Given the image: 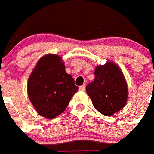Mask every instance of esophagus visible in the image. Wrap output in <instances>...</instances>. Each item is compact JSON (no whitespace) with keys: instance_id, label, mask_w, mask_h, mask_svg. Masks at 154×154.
Masks as SVG:
<instances>
[{"instance_id":"esophagus-1","label":"esophagus","mask_w":154,"mask_h":154,"mask_svg":"<svg viewBox=\"0 0 154 154\" xmlns=\"http://www.w3.org/2000/svg\"><path fill=\"white\" fill-rule=\"evenodd\" d=\"M79 90H80V91H85V90H86V86H85V85H82V86H79Z\"/></svg>"}]
</instances>
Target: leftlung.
Instances as JSON below:
<instances>
[{"instance_id":"1","label":"left lung","mask_w":154,"mask_h":154,"mask_svg":"<svg viewBox=\"0 0 154 154\" xmlns=\"http://www.w3.org/2000/svg\"><path fill=\"white\" fill-rule=\"evenodd\" d=\"M86 90L94 108L108 117L123 109L128 97L123 73L112 62L95 68L94 80L89 83Z\"/></svg>"}]
</instances>
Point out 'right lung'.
I'll list each match as a JSON object with an SVG mask.
<instances>
[{"label": "right lung", "mask_w": 154, "mask_h": 154, "mask_svg": "<svg viewBox=\"0 0 154 154\" xmlns=\"http://www.w3.org/2000/svg\"><path fill=\"white\" fill-rule=\"evenodd\" d=\"M77 91L73 78L65 72L62 58L56 54L42 57L28 78L31 103L41 116L49 119L61 114Z\"/></svg>", "instance_id": "1"}]
</instances>
